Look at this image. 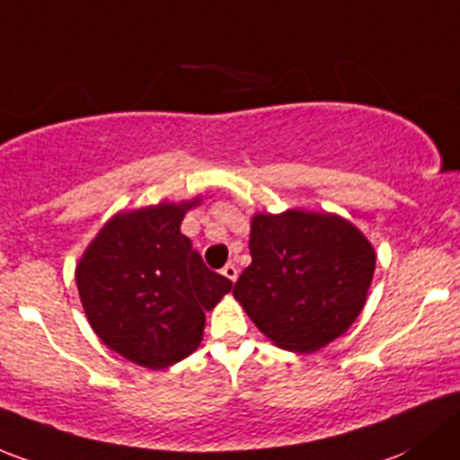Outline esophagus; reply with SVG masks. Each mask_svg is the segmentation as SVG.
Listing matches in <instances>:
<instances>
[{
    "instance_id": "esophagus-1",
    "label": "esophagus",
    "mask_w": 460,
    "mask_h": 460,
    "mask_svg": "<svg viewBox=\"0 0 460 460\" xmlns=\"http://www.w3.org/2000/svg\"><path fill=\"white\" fill-rule=\"evenodd\" d=\"M222 275H225L229 282H235V279H238V269H235L234 264H226V267L222 269Z\"/></svg>"
}]
</instances>
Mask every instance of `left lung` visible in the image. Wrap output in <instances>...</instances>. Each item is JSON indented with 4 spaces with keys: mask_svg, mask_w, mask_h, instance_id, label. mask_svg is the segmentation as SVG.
<instances>
[{
    "mask_svg": "<svg viewBox=\"0 0 460 460\" xmlns=\"http://www.w3.org/2000/svg\"><path fill=\"white\" fill-rule=\"evenodd\" d=\"M249 251L234 297L275 346L315 352L359 317L376 255L352 222L302 209L255 214Z\"/></svg>",
    "mask_w": 460,
    "mask_h": 460,
    "instance_id": "left-lung-1",
    "label": "left lung"
}]
</instances>
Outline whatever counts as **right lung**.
I'll return each mask as SVG.
<instances>
[{
  "mask_svg": "<svg viewBox=\"0 0 460 460\" xmlns=\"http://www.w3.org/2000/svg\"><path fill=\"white\" fill-rule=\"evenodd\" d=\"M200 198L158 202L110 217L76 264V288L105 346L149 370L190 357L205 311L234 284L205 267L181 222Z\"/></svg>",
  "mask_w": 460,
  "mask_h": 460,
  "instance_id": "obj_1",
  "label": "right lung"
}]
</instances>
